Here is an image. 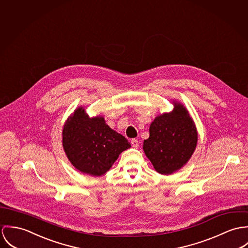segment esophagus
Segmentation results:
<instances>
[{"label": "esophagus", "instance_id": "esophagus-1", "mask_svg": "<svg viewBox=\"0 0 248 248\" xmlns=\"http://www.w3.org/2000/svg\"><path fill=\"white\" fill-rule=\"evenodd\" d=\"M131 144H132V146H133L134 148H138V147H139V141H138V140H136V139H132V140H131Z\"/></svg>", "mask_w": 248, "mask_h": 248}]
</instances>
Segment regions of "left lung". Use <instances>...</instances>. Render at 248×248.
Segmentation results:
<instances>
[{
    "mask_svg": "<svg viewBox=\"0 0 248 248\" xmlns=\"http://www.w3.org/2000/svg\"><path fill=\"white\" fill-rule=\"evenodd\" d=\"M171 112L158 115L149 126V138L142 149L154 169L171 175L188 163L196 149L198 131L187 108L180 102H172Z\"/></svg>",
    "mask_w": 248,
    "mask_h": 248,
    "instance_id": "obj_1",
    "label": "left lung"
}]
</instances>
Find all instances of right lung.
I'll list each match as a JSON object with an SVG mask.
<instances>
[{"label": "right lung", "instance_id": "add662e5", "mask_svg": "<svg viewBox=\"0 0 248 248\" xmlns=\"http://www.w3.org/2000/svg\"><path fill=\"white\" fill-rule=\"evenodd\" d=\"M64 153L77 170L92 176L106 174L130 142L110 128L103 116L89 117L83 107L77 108L62 127Z\"/></svg>", "mask_w": 248, "mask_h": 248}]
</instances>
